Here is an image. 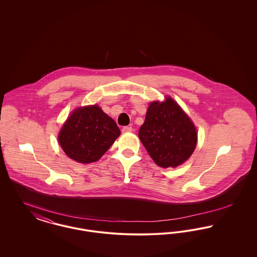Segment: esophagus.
Listing matches in <instances>:
<instances>
[{
    "label": "esophagus",
    "mask_w": 257,
    "mask_h": 257,
    "mask_svg": "<svg viewBox=\"0 0 257 257\" xmlns=\"http://www.w3.org/2000/svg\"><path fill=\"white\" fill-rule=\"evenodd\" d=\"M132 130H133V128L130 126H124L122 128L123 133H130V132H132Z\"/></svg>",
    "instance_id": "obj_1"
}]
</instances>
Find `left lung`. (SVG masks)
I'll use <instances>...</instances> for the list:
<instances>
[{
    "mask_svg": "<svg viewBox=\"0 0 257 257\" xmlns=\"http://www.w3.org/2000/svg\"><path fill=\"white\" fill-rule=\"evenodd\" d=\"M139 138L153 161L162 168H175L191 157L196 147V129L171 97L151 102Z\"/></svg>",
    "mask_w": 257,
    "mask_h": 257,
    "instance_id": "1",
    "label": "left lung"
}]
</instances>
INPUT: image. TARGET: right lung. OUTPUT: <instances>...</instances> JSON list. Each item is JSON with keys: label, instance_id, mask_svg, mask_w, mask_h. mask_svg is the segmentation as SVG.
Returning <instances> with one entry per match:
<instances>
[{"label": "right lung", "instance_id": "obj_1", "mask_svg": "<svg viewBox=\"0 0 257 257\" xmlns=\"http://www.w3.org/2000/svg\"><path fill=\"white\" fill-rule=\"evenodd\" d=\"M119 135L114 120L93 105L74 110L61 128L59 143L69 158L88 164L100 159Z\"/></svg>", "mask_w": 257, "mask_h": 257}]
</instances>
